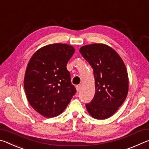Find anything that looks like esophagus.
<instances>
[{"instance_id": "esophagus-1", "label": "esophagus", "mask_w": 149, "mask_h": 149, "mask_svg": "<svg viewBox=\"0 0 149 149\" xmlns=\"http://www.w3.org/2000/svg\"><path fill=\"white\" fill-rule=\"evenodd\" d=\"M76 90L77 92H79L81 90V85H77L76 86Z\"/></svg>"}]
</instances>
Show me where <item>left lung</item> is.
<instances>
[{"label": "left lung", "instance_id": "8db88e82", "mask_svg": "<svg viewBox=\"0 0 149 149\" xmlns=\"http://www.w3.org/2000/svg\"><path fill=\"white\" fill-rule=\"evenodd\" d=\"M79 52L91 65L95 77V94L85 107L93 118L107 119L127 97L129 81L125 65L119 54L104 44L83 46Z\"/></svg>", "mask_w": 149, "mask_h": 149}]
</instances>
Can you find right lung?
<instances>
[{"instance_id": "obj_1", "label": "right lung", "mask_w": 149, "mask_h": 149, "mask_svg": "<svg viewBox=\"0 0 149 149\" xmlns=\"http://www.w3.org/2000/svg\"><path fill=\"white\" fill-rule=\"evenodd\" d=\"M74 52L71 45L55 43L41 48L29 60L24 81L25 92L32 108L45 117L60 115L76 93L66 68Z\"/></svg>"}]
</instances>
